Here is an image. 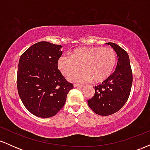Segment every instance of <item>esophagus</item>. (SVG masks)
Here are the masks:
<instances>
[{
    "label": "esophagus",
    "mask_w": 150,
    "mask_h": 150,
    "mask_svg": "<svg viewBox=\"0 0 150 150\" xmlns=\"http://www.w3.org/2000/svg\"><path fill=\"white\" fill-rule=\"evenodd\" d=\"M74 87H77V88H82V87H83V85H77V84H75V85H74Z\"/></svg>",
    "instance_id": "esophagus-1"
}]
</instances>
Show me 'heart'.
I'll return each instance as SVG.
<instances>
[{"label": "heart", "mask_w": 150, "mask_h": 150, "mask_svg": "<svg viewBox=\"0 0 150 150\" xmlns=\"http://www.w3.org/2000/svg\"><path fill=\"white\" fill-rule=\"evenodd\" d=\"M117 56L111 47H82L74 50L68 55H62L58 60V68L65 77L80 71L82 73L71 77L76 82L92 80L94 83L104 82L111 75L116 67Z\"/></svg>", "instance_id": "1"}]
</instances>
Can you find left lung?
<instances>
[{
	"instance_id": "8db88e82",
	"label": "left lung",
	"mask_w": 150,
	"mask_h": 150,
	"mask_svg": "<svg viewBox=\"0 0 150 150\" xmlns=\"http://www.w3.org/2000/svg\"><path fill=\"white\" fill-rule=\"evenodd\" d=\"M112 46L118 56L115 71L106 80L95 86V94L87 100L89 108L100 116H109L116 113L128 99L132 84V73L130 58L124 49L114 43Z\"/></svg>"
}]
</instances>
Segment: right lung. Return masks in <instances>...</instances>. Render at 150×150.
Instances as JSON below:
<instances>
[{
    "label": "right lung",
    "instance_id": "obj_1",
    "mask_svg": "<svg viewBox=\"0 0 150 150\" xmlns=\"http://www.w3.org/2000/svg\"><path fill=\"white\" fill-rule=\"evenodd\" d=\"M62 46L40 42L21 55L17 75L19 96L25 108L34 116L49 118L64 106L73 85L58 68Z\"/></svg>",
    "mask_w": 150,
    "mask_h": 150
}]
</instances>
